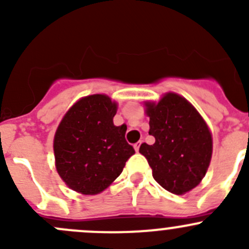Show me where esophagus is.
<instances>
[{
  "instance_id": "obj_1",
  "label": "esophagus",
  "mask_w": 249,
  "mask_h": 249,
  "mask_svg": "<svg viewBox=\"0 0 249 249\" xmlns=\"http://www.w3.org/2000/svg\"><path fill=\"white\" fill-rule=\"evenodd\" d=\"M140 145H141V142H137V143H135V144H134V148H135V150H136V152H139V150H140Z\"/></svg>"
}]
</instances>
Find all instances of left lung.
<instances>
[{
    "mask_svg": "<svg viewBox=\"0 0 249 249\" xmlns=\"http://www.w3.org/2000/svg\"><path fill=\"white\" fill-rule=\"evenodd\" d=\"M154 144L142 143L154 179L167 192L183 195L201 183L212 159V132L185 97L166 92L159 101H144Z\"/></svg>",
    "mask_w": 249,
    "mask_h": 249,
    "instance_id": "left-lung-1",
    "label": "left lung"
}]
</instances>
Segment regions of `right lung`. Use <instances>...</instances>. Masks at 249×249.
Instances as JSON below:
<instances>
[{
    "instance_id": "add662e5",
    "label": "right lung",
    "mask_w": 249,
    "mask_h": 249,
    "mask_svg": "<svg viewBox=\"0 0 249 249\" xmlns=\"http://www.w3.org/2000/svg\"><path fill=\"white\" fill-rule=\"evenodd\" d=\"M117 101L106 94L82 97L65 113L54 135L55 167L70 189L96 195L123 172L135 150L125 140L126 125L113 123Z\"/></svg>"
}]
</instances>
